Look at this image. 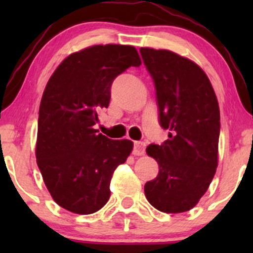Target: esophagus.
I'll list each match as a JSON object with an SVG mask.
<instances>
[{"label":"esophagus","mask_w":253,"mask_h":253,"mask_svg":"<svg viewBox=\"0 0 253 253\" xmlns=\"http://www.w3.org/2000/svg\"><path fill=\"white\" fill-rule=\"evenodd\" d=\"M145 153V144L143 142H134L133 145V154L143 155Z\"/></svg>","instance_id":"esophagus-1"}]
</instances>
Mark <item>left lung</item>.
<instances>
[{
    "label": "left lung",
    "instance_id": "8db88e82",
    "mask_svg": "<svg viewBox=\"0 0 253 253\" xmlns=\"http://www.w3.org/2000/svg\"><path fill=\"white\" fill-rule=\"evenodd\" d=\"M155 85L159 124L169 139L150 144L159 165L144 185L148 202L164 213L192 209L208 190L218 167L220 111L211 82L193 61L169 50L141 47Z\"/></svg>",
    "mask_w": 253,
    "mask_h": 253
}]
</instances>
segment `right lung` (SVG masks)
Returning <instances> with one entry per match:
<instances>
[{
	"instance_id": "1",
	"label": "right lung",
	"mask_w": 253,
	"mask_h": 253,
	"mask_svg": "<svg viewBox=\"0 0 253 253\" xmlns=\"http://www.w3.org/2000/svg\"><path fill=\"white\" fill-rule=\"evenodd\" d=\"M141 58L129 45H94L56 68L42 94L38 120L37 163L51 197L76 214H91L110 198L115 169L133 143L114 141L94 125L108 108L114 79Z\"/></svg>"
}]
</instances>
